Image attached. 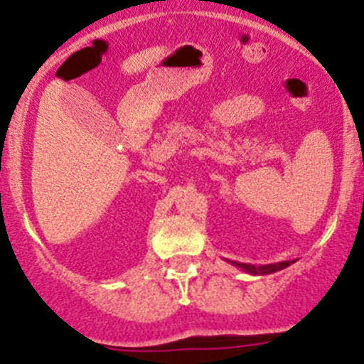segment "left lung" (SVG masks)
Wrapping results in <instances>:
<instances>
[{
  "mask_svg": "<svg viewBox=\"0 0 364 364\" xmlns=\"http://www.w3.org/2000/svg\"><path fill=\"white\" fill-rule=\"evenodd\" d=\"M234 267H240L241 271L248 272L252 276H265V274H272V272L281 271V269L288 267V265L293 264V262H277V264H265V265H253V264H241V262H234V260H228Z\"/></svg>",
  "mask_w": 364,
  "mask_h": 364,
  "instance_id": "left-lung-1",
  "label": "left lung"
}]
</instances>
